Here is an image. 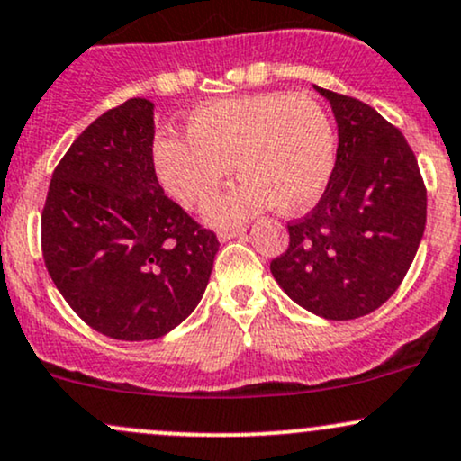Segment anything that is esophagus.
I'll return each instance as SVG.
<instances>
[{
	"label": "esophagus",
	"instance_id": "obj_1",
	"mask_svg": "<svg viewBox=\"0 0 461 461\" xmlns=\"http://www.w3.org/2000/svg\"><path fill=\"white\" fill-rule=\"evenodd\" d=\"M238 236H245V227H236V230H221L219 231V240L221 242L231 240V238H238Z\"/></svg>",
	"mask_w": 461,
	"mask_h": 461
}]
</instances>
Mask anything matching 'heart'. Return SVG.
<instances>
[{
    "label": "heart",
    "instance_id": "b5f03b06",
    "mask_svg": "<svg viewBox=\"0 0 461 461\" xmlns=\"http://www.w3.org/2000/svg\"><path fill=\"white\" fill-rule=\"evenodd\" d=\"M154 169L185 208L206 206L231 174L242 177L208 208L216 225H236L275 206L307 212L329 186L337 158L332 122L304 94H247L199 104L186 115L185 140L157 137Z\"/></svg>",
    "mask_w": 461,
    "mask_h": 461
}]
</instances>
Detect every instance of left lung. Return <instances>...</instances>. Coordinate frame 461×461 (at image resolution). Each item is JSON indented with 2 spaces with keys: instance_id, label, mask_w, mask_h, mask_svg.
<instances>
[{
  "instance_id": "left-lung-1",
  "label": "left lung",
  "mask_w": 461,
  "mask_h": 461,
  "mask_svg": "<svg viewBox=\"0 0 461 461\" xmlns=\"http://www.w3.org/2000/svg\"><path fill=\"white\" fill-rule=\"evenodd\" d=\"M330 103L339 146L315 208L287 223L270 262L284 292L320 318L354 320L402 285L427 221V191L406 137L363 101L315 86Z\"/></svg>"
}]
</instances>
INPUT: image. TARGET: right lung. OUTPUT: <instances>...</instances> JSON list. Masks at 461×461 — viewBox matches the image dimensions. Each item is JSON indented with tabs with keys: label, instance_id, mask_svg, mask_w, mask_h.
I'll return each mask as SVG.
<instances>
[{
	"label": "right lung",
	"instance_id": "add662e5",
	"mask_svg": "<svg viewBox=\"0 0 461 461\" xmlns=\"http://www.w3.org/2000/svg\"><path fill=\"white\" fill-rule=\"evenodd\" d=\"M154 104L104 111L59 160L42 208V258L79 318L111 339H158L206 292L219 240L158 185Z\"/></svg>",
	"mask_w": 461,
	"mask_h": 461
}]
</instances>
